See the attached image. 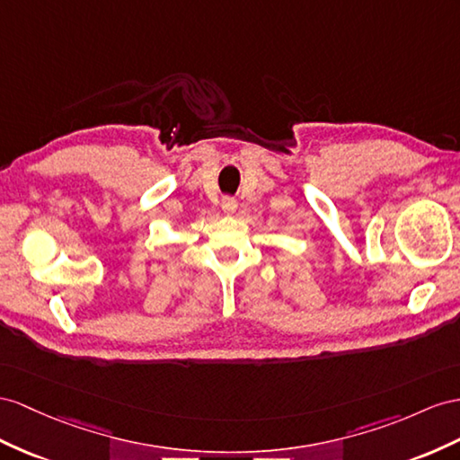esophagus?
I'll return each instance as SVG.
<instances>
[{
	"label": "esophagus",
	"instance_id": "esophagus-1",
	"mask_svg": "<svg viewBox=\"0 0 460 460\" xmlns=\"http://www.w3.org/2000/svg\"><path fill=\"white\" fill-rule=\"evenodd\" d=\"M221 209L226 211V214H234V211H237V199H234V198H223Z\"/></svg>",
	"mask_w": 460,
	"mask_h": 460
}]
</instances>
